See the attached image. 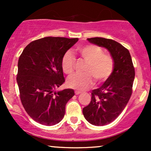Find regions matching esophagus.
Segmentation results:
<instances>
[{
	"label": "esophagus",
	"mask_w": 151,
	"mask_h": 151,
	"mask_svg": "<svg viewBox=\"0 0 151 151\" xmlns=\"http://www.w3.org/2000/svg\"><path fill=\"white\" fill-rule=\"evenodd\" d=\"M74 93H75V94H76V95H78V94H79V93H81V91H77V90H76V91H74Z\"/></svg>",
	"instance_id": "1"
}]
</instances>
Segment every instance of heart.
<instances>
[{
    "label": "heart",
    "instance_id": "1",
    "mask_svg": "<svg viewBox=\"0 0 151 151\" xmlns=\"http://www.w3.org/2000/svg\"><path fill=\"white\" fill-rule=\"evenodd\" d=\"M77 51L86 62L85 73L76 74L69 78L67 83L70 87L85 90L93 84V78L98 84H101L111 77L114 69V60L110 55L104 53L101 47L95 45H86L78 48ZM61 65L64 73L70 75L74 72L75 58L67 52L62 57Z\"/></svg>",
    "mask_w": 151,
    "mask_h": 151
}]
</instances>
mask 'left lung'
I'll return each instance as SVG.
<instances>
[{
	"label": "left lung",
	"instance_id": "1",
	"mask_svg": "<svg viewBox=\"0 0 151 151\" xmlns=\"http://www.w3.org/2000/svg\"><path fill=\"white\" fill-rule=\"evenodd\" d=\"M87 40L106 48L114 60L113 73L99 88L92 90L91 101L83 108L88 122L104 126L115 120L129 102L133 91L135 69L129 51L120 43L103 37Z\"/></svg>",
	"mask_w": 151,
	"mask_h": 151
}]
</instances>
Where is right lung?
<instances>
[{"label":"right lung","instance_id":"1","mask_svg":"<svg viewBox=\"0 0 151 151\" xmlns=\"http://www.w3.org/2000/svg\"><path fill=\"white\" fill-rule=\"evenodd\" d=\"M78 38L46 37L32 41L18 60L17 82L27 114L39 124L53 126L62 121L74 90L55 89L65 81L61 62Z\"/></svg>","mask_w":151,"mask_h":151}]
</instances>
